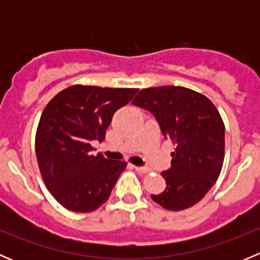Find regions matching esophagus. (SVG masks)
Returning a JSON list of instances; mask_svg holds the SVG:
<instances>
[{
    "label": "esophagus",
    "instance_id": "esophagus-1",
    "mask_svg": "<svg viewBox=\"0 0 260 260\" xmlns=\"http://www.w3.org/2000/svg\"><path fill=\"white\" fill-rule=\"evenodd\" d=\"M135 169L137 170L138 172H141V174H148V172H151V170H149L148 167H140V166H135Z\"/></svg>",
    "mask_w": 260,
    "mask_h": 260
}]
</instances>
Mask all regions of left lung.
Segmentation results:
<instances>
[{
    "instance_id": "left-lung-1",
    "label": "left lung",
    "mask_w": 260,
    "mask_h": 260,
    "mask_svg": "<svg viewBox=\"0 0 260 260\" xmlns=\"http://www.w3.org/2000/svg\"><path fill=\"white\" fill-rule=\"evenodd\" d=\"M133 106L156 117L165 140L174 143L171 169L162 172L166 188L152 200L172 211L198 204L221 172L225 156V125L214 103L204 94L183 86L142 89Z\"/></svg>"
}]
</instances>
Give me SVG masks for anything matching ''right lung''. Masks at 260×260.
Here are the masks:
<instances>
[{
  "instance_id": "obj_1",
  "label": "right lung",
  "mask_w": 260,
  "mask_h": 260,
  "mask_svg": "<svg viewBox=\"0 0 260 260\" xmlns=\"http://www.w3.org/2000/svg\"><path fill=\"white\" fill-rule=\"evenodd\" d=\"M137 91L75 84L44 108L35 136L36 158L44 183L65 209L90 212L109 199L127 162L94 156L90 142L104 141L115 112Z\"/></svg>"
}]
</instances>
